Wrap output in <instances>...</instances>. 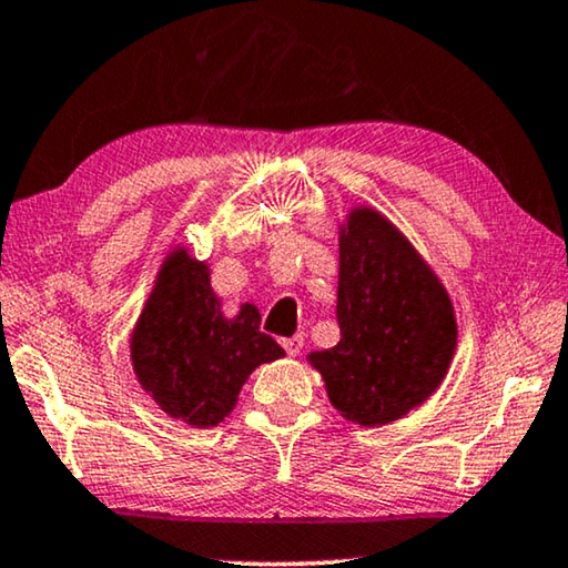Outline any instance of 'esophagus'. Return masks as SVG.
<instances>
[{"mask_svg": "<svg viewBox=\"0 0 568 568\" xmlns=\"http://www.w3.org/2000/svg\"><path fill=\"white\" fill-rule=\"evenodd\" d=\"M283 346H285V352L291 354V357H298L301 349H303V336L295 334L291 338H283Z\"/></svg>", "mask_w": 568, "mask_h": 568, "instance_id": "34e87169", "label": "esophagus"}]
</instances>
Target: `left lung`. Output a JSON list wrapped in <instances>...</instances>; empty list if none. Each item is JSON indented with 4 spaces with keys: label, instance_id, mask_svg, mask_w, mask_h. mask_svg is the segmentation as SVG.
I'll return each mask as SVG.
<instances>
[{
    "label": "left lung",
    "instance_id": "obj_1",
    "mask_svg": "<svg viewBox=\"0 0 568 568\" xmlns=\"http://www.w3.org/2000/svg\"><path fill=\"white\" fill-rule=\"evenodd\" d=\"M336 321L338 344L308 362L346 420L385 426L444 383L456 349L454 306L426 260L375 209H352L342 226Z\"/></svg>",
    "mask_w": 568,
    "mask_h": 568
}]
</instances>
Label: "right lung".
<instances>
[{
	"instance_id": "add662e5",
	"label": "right lung",
	"mask_w": 568,
	"mask_h": 568,
	"mask_svg": "<svg viewBox=\"0 0 568 568\" xmlns=\"http://www.w3.org/2000/svg\"><path fill=\"white\" fill-rule=\"evenodd\" d=\"M130 352L142 390L193 428L222 423L255 367L285 357L283 346L260 332V311L252 303L224 316L209 265L183 247L160 267Z\"/></svg>"
}]
</instances>
